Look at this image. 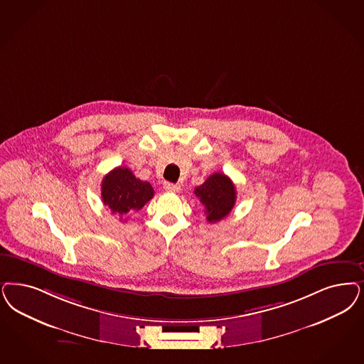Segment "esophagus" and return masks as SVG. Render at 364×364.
<instances>
[{
  "label": "esophagus",
  "instance_id": "obj_1",
  "mask_svg": "<svg viewBox=\"0 0 364 364\" xmlns=\"http://www.w3.org/2000/svg\"><path fill=\"white\" fill-rule=\"evenodd\" d=\"M164 189L166 192H178L180 191V186L178 184H173V183H164Z\"/></svg>",
  "mask_w": 364,
  "mask_h": 364
}]
</instances>
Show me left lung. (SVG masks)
Instances as JSON below:
<instances>
[{"label": "left lung", "mask_w": 364, "mask_h": 364, "mask_svg": "<svg viewBox=\"0 0 364 364\" xmlns=\"http://www.w3.org/2000/svg\"><path fill=\"white\" fill-rule=\"evenodd\" d=\"M195 195L200 199L207 220L211 223L225 219L231 213L237 200V191L231 178L218 172L196 187Z\"/></svg>", "instance_id": "1"}]
</instances>
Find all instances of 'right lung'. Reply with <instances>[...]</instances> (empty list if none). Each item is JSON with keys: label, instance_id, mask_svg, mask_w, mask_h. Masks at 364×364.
I'll return each mask as SVG.
<instances>
[{"label": "right lung", "instance_id": "add662e5", "mask_svg": "<svg viewBox=\"0 0 364 364\" xmlns=\"http://www.w3.org/2000/svg\"><path fill=\"white\" fill-rule=\"evenodd\" d=\"M154 195L148 181H142L126 166L114 168L102 180V201L121 218L141 210Z\"/></svg>", "mask_w": 364, "mask_h": 364}]
</instances>
